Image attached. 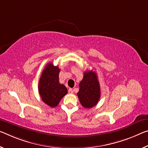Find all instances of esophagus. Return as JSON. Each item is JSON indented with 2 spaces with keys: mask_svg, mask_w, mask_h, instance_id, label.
I'll use <instances>...</instances> for the list:
<instances>
[{
  "mask_svg": "<svg viewBox=\"0 0 148 148\" xmlns=\"http://www.w3.org/2000/svg\"><path fill=\"white\" fill-rule=\"evenodd\" d=\"M69 93H70V94H72V93H74L73 90H72V89H71V88H70L69 90Z\"/></svg>",
  "mask_w": 148,
  "mask_h": 148,
  "instance_id": "obj_1",
  "label": "esophagus"
}]
</instances>
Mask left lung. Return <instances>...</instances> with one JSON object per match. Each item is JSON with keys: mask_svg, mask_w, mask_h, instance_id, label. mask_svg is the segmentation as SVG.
Returning a JSON list of instances; mask_svg holds the SVG:
<instances>
[{"mask_svg": "<svg viewBox=\"0 0 148 148\" xmlns=\"http://www.w3.org/2000/svg\"><path fill=\"white\" fill-rule=\"evenodd\" d=\"M79 90L77 93L79 102L84 107L90 109L99 101L101 95L99 82L95 72L86 71L79 84Z\"/></svg>", "mask_w": 148, "mask_h": 148, "instance_id": "obj_1", "label": "left lung"}]
</instances>
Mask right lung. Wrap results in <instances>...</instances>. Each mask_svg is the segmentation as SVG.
Returning <instances> with one entry per match:
<instances>
[{
	"label": "right lung",
	"instance_id": "add662e5",
	"mask_svg": "<svg viewBox=\"0 0 148 148\" xmlns=\"http://www.w3.org/2000/svg\"><path fill=\"white\" fill-rule=\"evenodd\" d=\"M60 69L49 62L42 72L39 79L38 90L43 101L49 107H57L68 90L64 85L59 83Z\"/></svg>",
	"mask_w": 148,
	"mask_h": 148
}]
</instances>
